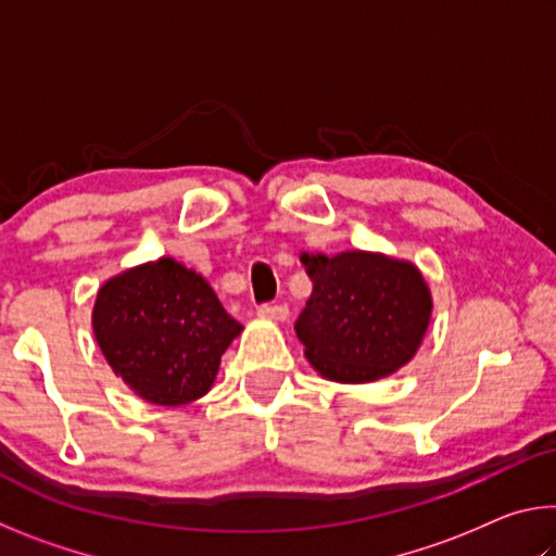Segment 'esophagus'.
I'll return each mask as SVG.
<instances>
[{
    "mask_svg": "<svg viewBox=\"0 0 556 556\" xmlns=\"http://www.w3.org/2000/svg\"><path fill=\"white\" fill-rule=\"evenodd\" d=\"M260 318H269V321H285L289 316V308L285 304H262L257 308Z\"/></svg>",
    "mask_w": 556,
    "mask_h": 556,
    "instance_id": "esophagus-1",
    "label": "esophagus"
}]
</instances>
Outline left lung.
I'll list each match as a JSON object with an SVG mask.
<instances>
[{
	"instance_id": "8db88e82",
	"label": "left lung",
	"mask_w": 556,
	"mask_h": 556,
	"mask_svg": "<svg viewBox=\"0 0 556 556\" xmlns=\"http://www.w3.org/2000/svg\"><path fill=\"white\" fill-rule=\"evenodd\" d=\"M314 291L296 321L312 368L326 380L365 384L417 355L434 299L417 265L384 252H301Z\"/></svg>"
}]
</instances>
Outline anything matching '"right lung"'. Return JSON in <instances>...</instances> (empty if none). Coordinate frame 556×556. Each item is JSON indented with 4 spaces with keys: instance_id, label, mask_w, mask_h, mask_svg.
<instances>
[{
    "instance_id": "right-lung-1",
    "label": "right lung",
    "mask_w": 556,
    "mask_h": 556,
    "mask_svg": "<svg viewBox=\"0 0 556 556\" xmlns=\"http://www.w3.org/2000/svg\"><path fill=\"white\" fill-rule=\"evenodd\" d=\"M92 333L112 372L137 397L184 407L211 392L220 357L242 326L208 279L174 257H159L98 289Z\"/></svg>"
}]
</instances>
